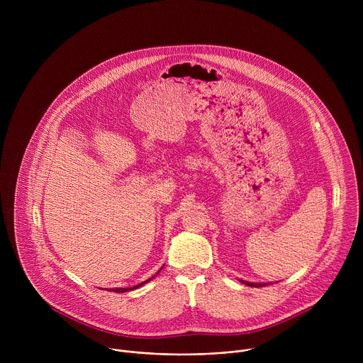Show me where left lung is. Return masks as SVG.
<instances>
[{"instance_id": "left-lung-1", "label": "left lung", "mask_w": 363, "mask_h": 363, "mask_svg": "<svg viewBox=\"0 0 363 363\" xmlns=\"http://www.w3.org/2000/svg\"><path fill=\"white\" fill-rule=\"evenodd\" d=\"M241 283H244L250 287H263V286H266V283H251V281H245V280H241ZM267 284H270V283H267Z\"/></svg>"}]
</instances>
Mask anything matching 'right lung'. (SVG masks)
<instances>
[{"label":"right lung","mask_w":363,"mask_h":363,"mask_svg":"<svg viewBox=\"0 0 363 363\" xmlns=\"http://www.w3.org/2000/svg\"><path fill=\"white\" fill-rule=\"evenodd\" d=\"M161 269H162V267H161ZM160 272H161V270H160ZM160 272H158V273H160ZM158 273H157V274H158ZM157 274H153V276H152V277H150V279H147V280H146V281H142V283H140V284H136V286H133V287H128V289H123V287H121V289H111V291H115V293H125V291H130V290H135V289H139V287H140V286H143V284H146V283H147V281H150V280H152V279H155V277H157Z\"/></svg>","instance_id":"add662e5"}]
</instances>
